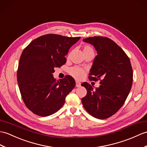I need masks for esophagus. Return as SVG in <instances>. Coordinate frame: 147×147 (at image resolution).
Returning a JSON list of instances; mask_svg holds the SVG:
<instances>
[{
    "mask_svg": "<svg viewBox=\"0 0 147 147\" xmlns=\"http://www.w3.org/2000/svg\"><path fill=\"white\" fill-rule=\"evenodd\" d=\"M80 86H81V83H80V82L76 81V87H80Z\"/></svg>",
    "mask_w": 147,
    "mask_h": 147,
    "instance_id": "obj_1",
    "label": "esophagus"
}]
</instances>
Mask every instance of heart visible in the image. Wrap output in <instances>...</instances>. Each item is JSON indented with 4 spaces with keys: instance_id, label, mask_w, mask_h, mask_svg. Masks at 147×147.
Masks as SVG:
<instances>
[{
    "instance_id": "1",
    "label": "heart",
    "mask_w": 147,
    "mask_h": 147,
    "mask_svg": "<svg viewBox=\"0 0 147 147\" xmlns=\"http://www.w3.org/2000/svg\"><path fill=\"white\" fill-rule=\"evenodd\" d=\"M88 51H90V52L94 53L93 49H92L91 47L88 46H85L83 47V53L88 52ZM69 73L71 76L74 77V78L80 80L83 77L84 74V71L83 69H81V68H80L78 67H73L69 69Z\"/></svg>"
}]
</instances>
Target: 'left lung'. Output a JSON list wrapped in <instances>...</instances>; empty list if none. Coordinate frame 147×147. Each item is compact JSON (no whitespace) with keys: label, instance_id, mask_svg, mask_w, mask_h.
<instances>
[{"label":"left lung","instance_id":"8db88e82","mask_svg":"<svg viewBox=\"0 0 147 147\" xmlns=\"http://www.w3.org/2000/svg\"><path fill=\"white\" fill-rule=\"evenodd\" d=\"M97 51L90 71V80L101 79L100 86L94 89L84 82L87 90L81 101L89 113L98 119H105L116 113L124 104L130 91L133 70L129 57L113 40L102 36L83 39Z\"/></svg>","mask_w":147,"mask_h":147}]
</instances>
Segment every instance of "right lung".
Returning a JSON list of instances; mask_svg holds the SVG:
<instances>
[{
    "mask_svg": "<svg viewBox=\"0 0 147 147\" xmlns=\"http://www.w3.org/2000/svg\"><path fill=\"white\" fill-rule=\"evenodd\" d=\"M80 37L46 34L33 40L20 56L17 78L22 100L34 113L47 117L63 107L67 95L76 86L67 75L56 81L54 68L66 62L65 56Z\"/></svg>",
    "mask_w": 147,
    "mask_h": 147,
    "instance_id": "obj_1",
    "label": "right lung"
}]
</instances>
